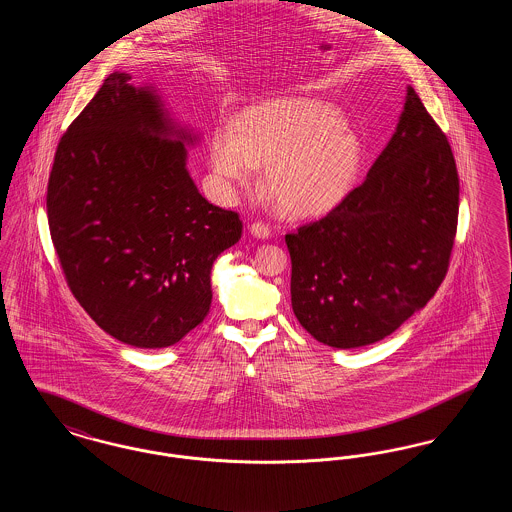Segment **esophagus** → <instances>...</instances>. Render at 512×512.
<instances>
[{
    "label": "esophagus",
    "instance_id": "obj_1",
    "mask_svg": "<svg viewBox=\"0 0 512 512\" xmlns=\"http://www.w3.org/2000/svg\"><path fill=\"white\" fill-rule=\"evenodd\" d=\"M249 232H251L255 238L265 240V238L270 236V226H268L267 222L257 220V222H251V224H249Z\"/></svg>",
    "mask_w": 512,
    "mask_h": 512
}]
</instances>
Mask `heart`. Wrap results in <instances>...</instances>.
Listing matches in <instances>:
<instances>
[{
	"label": "heart",
	"mask_w": 512,
	"mask_h": 512,
	"mask_svg": "<svg viewBox=\"0 0 512 512\" xmlns=\"http://www.w3.org/2000/svg\"><path fill=\"white\" fill-rule=\"evenodd\" d=\"M361 161L340 113L317 99H270L213 134L211 165L222 190L247 186L263 167V188L290 217L326 213L347 194Z\"/></svg>",
	"instance_id": "1"
}]
</instances>
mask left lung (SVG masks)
<instances>
[{
  "mask_svg": "<svg viewBox=\"0 0 512 512\" xmlns=\"http://www.w3.org/2000/svg\"><path fill=\"white\" fill-rule=\"evenodd\" d=\"M459 220V172L413 88L365 182L322 219L286 234L292 307L315 340H384L438 292Z\"/></svg>",
  "mask_w": 512,
  "mask_h": 512,
  "instance_id": "obj_1",
  "label": "left lung"
}]
</instances>
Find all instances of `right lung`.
<instances>
[{
	"instance_id": "obj_1",
	"label": "right lung",
	"mask_w": 512,
	"mask_h": 512,
	"mask_svg": "<svg viewBox=\"0 0 512 512\" xmlns=\"http://www.w3.org/2000/svg\"><path fill=\"white\" fill-rule=\"evenodd\" d=\"M109 74L71 122L49 172L51 242L74 299L134 347H169L211 307V268L242 238L236 211L209 203L159 99Z\"/></svg>"
}]
</instances>
